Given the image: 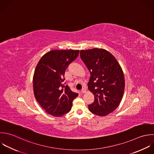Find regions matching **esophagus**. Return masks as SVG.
I'll use <instances>...</instances> for the list:
<instances>
[{
    "label": "esophagus",
    "mask_w": 154,
    "mask_h": 154,
    "mask_svg": "<svg viewBox=\"0 0 154 154\" xmlns=\"http://www.w3.org/2000/svg\"><path fill=\"white\" fill-rule=\"evenodd\" d=\"M86 91H87V90H86L85 88H83V89L81 91V92H82V94H85V93L86 92Z\"/></svg>",
    "instance_id": "esophagus-1"
}]
</instances>
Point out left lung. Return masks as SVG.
Segmentation results:
<instances>
[{
  "instance_id": "8db88e82",
  "label": "left lung",
  "mask_w": 154,
  "mask_h": 154,
  "mask_svg": "<svg viewBox=\"0 0 154 154\" xmlns=\"http://www.w3.org/2000/svg\"><path fill=\"white\" fill-rule=\"evenodd\" d=\"M80 57L91 73L88 89L94 95V102L88 106L92 113L106 116L119 106L125 89L122 69L107 50L94 48L80 50Z\"/></svg>"
}]
</instances>
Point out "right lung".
I'll list each match as a JSON object with an SVG mask.
<instances>
[{"mask_svg":"<svg viewBox=\"0 0 154 154\" xmlns=\"http://www.w3.org/2000/svg\"><path fill=\"white\" fill-rule=\"evenodd\" d=\"M79 54V50H51L42 56L36 66L33 77L34 95L50 115L60 117L68 113L79 95L63 84L66 68Z\"/></svg>","mask_w":154,"mask_h":154,"instance_id":"1","label":"right lung"}]
</instances>
